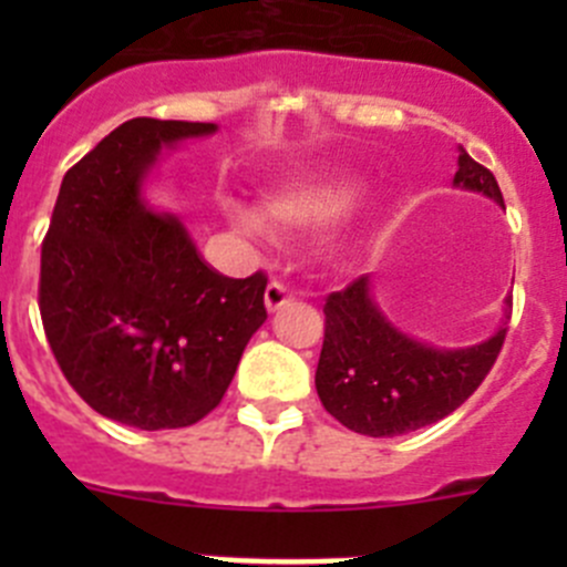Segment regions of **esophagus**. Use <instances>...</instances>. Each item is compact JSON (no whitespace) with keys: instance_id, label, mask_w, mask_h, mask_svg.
Returning <instances> with one entry per match:
<instances>
[{"instance_id":"obj_1","label":"esophagus","mask_w":567,"mask_h":567,"mask_svg":"<svg viewBox=\"0 0 567 567\" xmlns=\"http://www.w3.org/2000/svg\"><path fill=\"white\" fill-rule=\"evenodd\" d=\"M262 299H266L268 312H277V310H282L285 305H290V301H293V293H290L282 282H277V279H274V282H268L266 296H262Z\"/></svg>"}]
</instances>
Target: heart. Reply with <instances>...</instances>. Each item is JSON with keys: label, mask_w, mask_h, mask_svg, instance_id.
<instances>
[{"label": "heart", "mask_w": 567, "mask_h": 567, "mask_svg": "<svg viewBox=\"0 0 567 567\" xmlns=\"http://www.w3.org/2000/svg\"><path fill=\"white\" fill-rule=\"evenodd\" d=\"M362 194V177L357 175H318L282 183L262 197L268 219L293 230H316L340 219ZM233 225L249 238L266 236V225L249 208H233Z\"/></svg>", "instance_id": "1"}]
</instances>
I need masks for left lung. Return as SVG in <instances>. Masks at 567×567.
I'll list each match as a JSON object with an SVG mask.
<instances>
[{"mask_svg": "<svg viewBox=\"0 0 567 567\" xmlns=\"http://www.w3.org/2000/svg\"><path fill=\"white\" fill-rule=\"evenodd\" d=\"M453 186L505 208L496 177L463 147ZM323 312L326 337L316 370L320 403L353 433L384 439L444 420L483 384L505 342L511 296L499 329L466 348H439L400 331L375 301L373 274L331 293Z\"/></svg>", "mask_w": 567, "mask_h": 567, "instance_id": "1", "label": "left lung"}]
</instances>
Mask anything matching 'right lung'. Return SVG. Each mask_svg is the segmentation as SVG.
I'll use <instances>...</instances> for the list:
<instances>
[{
	"label": "right lung",
	"mask_w": 567,
	"mask_h": 567,
	"mask_svg": "<svg viewBox=\"0 0 567 567\" xmlns=\"http://www.w3.org/2000/svg\"><path fill=\"white\" fill-rule=\"evenodd\" d=\"M216 123L134 117L62 177L40 251V318L73 386L140 431L186 427L219 405L266 320V277L230 279L188 227L151 205L162 151Z\"/></svg>",
	"instance_id": "right-lung-1"
}]
</instances>
